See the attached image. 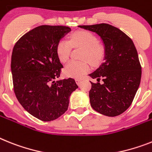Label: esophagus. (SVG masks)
<instances>
[{"mask_svg": "<svg viewBox=\"0 0 152 152\" xmlns=\"http://www.w3.org/2000/svg\"><path fill=\"white\" fill-rule=\"evenodd\" d=\"M76 83L78 84L79 86H80V84H81V83H82V80H81V79H76Z\"/></svg>", "mask_w": 152, "mask_h": 152, "instance_id": "obj_1", "label": "esophagus"}]
</instances>
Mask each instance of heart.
Returning a JSON list of instances; mask_svg holds the SVG:
<instances>
[{"instance_id":"heart-1","label":"heart","mask_w":152,"mask_h":152,"mask_svg":"<svg viewBox=\"0 0 152 152\" xmlns=\"http://www.w3.org/2000/svg\"><path fill=\"white\" fill-rule=\"evenodd\" d=\"M97 38L92 33L85 31H80L73 33L69 37V42L62 39L56 46V55L59 61L66 62L69 58L72 46L83 48L81 58L87 60L92 65H96L104 57V48L98 44ZM90 69L86 61L76 62L71 61L65 66L63 73L65 76L74 78H80Z\"/></svg>"}]
</instances>
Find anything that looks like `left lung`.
Here are the masks:
<instances>
[{"label":"left lung","instance_id":"obj_1","mask_svg":"<svg viewBox=\"0 0 152 152\" xmlns=\"http://www.w3.org/2000/svg\"><path fill=\"white\" fill-rule=\"evenodd\" d=\"M79 27L96 33L104 44V62L89 75L96 80L90 82V105L104 115H120L131 106L141 83V66L133 41L108 24Z\"/></svg>","mask_w":152,"mask_h":152}]
</instances>
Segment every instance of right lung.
Wrapping results in <instances>:
<instances>
[{
    "instance_id": "add662e5",
    "label": "right lung",
    "mask_w": 152,
    "mask_h": 152,
    "mask_svg": "<svg viewBox=\"0 0 152 152\" xmlns=\"http://www.w3.org/2000/svg\"><path fill=\"white\" fill-rule=\"evenodd\" d=\"M71 31L66 26L41 25L23 35L11 56L14 91L25 110L42 121H51L68 110L69 96L78 88L72 78L58 80L63 66L57 44Z\"/></svg>"
}]
</instances>
